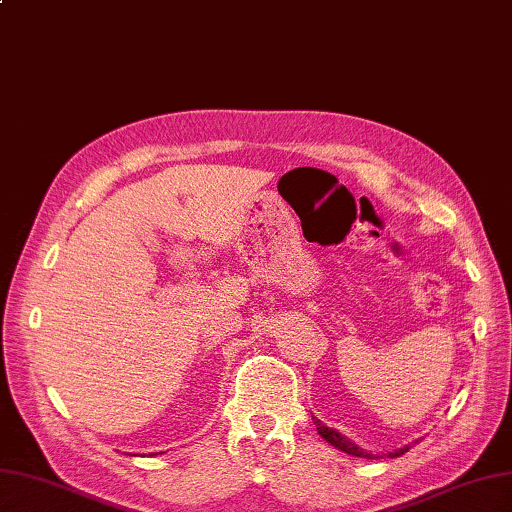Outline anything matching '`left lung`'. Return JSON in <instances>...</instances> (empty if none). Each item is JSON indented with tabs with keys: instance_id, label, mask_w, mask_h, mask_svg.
<instances>
[{
	"instance_id": "8db88e82",
	"label": "left lung",
	"mask_w": 512,
	"mask_h": 512,
	"mask_svg": "<svg viewBox=\"0 0 512 512\" xmlns=\"http://www.w3.org/2000/svg\"><path fill=\"white\" fill-rule=\"evenodd\" d=\"M312 419H314V423H316V430H318V434L323 436L329 445H334L336 449L344 451V454H349V456H358V458H379L377 454H375V456H373V454H368V451H364L362 447L355 445V443L351 441V438L342 436L338 430H331V427H327L325 423H320L316 417H312ZM414 443H417V441H414ZM410 445H412V443H410ZM410 445H403L401 449L388 451V458H397V456H401V454H406V451L410 449Z\"/></svg>"
}]
</instances>
